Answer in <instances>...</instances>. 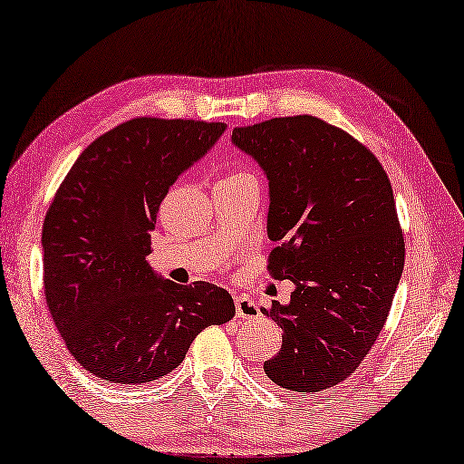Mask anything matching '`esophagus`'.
Instances as JSON below:
<instances>
[{
    "instance_id": "esophagus-1",
    "label": "esophagus",
    "mask_w": 464,
    "mask_h": 464,
    "mask_svg": "<svg viewBox=\"0 0 464 464\" xmlns=\"http://www.w3.org/2000/svg\"><path fill=\"white\" fill-rule=\"evenodd\" d=\"M234 306H237V316L240 318H259L261 310L256 300L248 298V295H237L234 298Z\"/></svg>"
}]
</instances>
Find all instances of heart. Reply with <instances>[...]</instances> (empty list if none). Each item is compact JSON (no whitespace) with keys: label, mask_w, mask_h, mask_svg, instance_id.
Wrapping results in <instances>:
<instances>
[{"label":"heart","mask_w":464,"mask_h":464,"mask_svg":"<svg viewBox=\"0 0 464 464\" xmlns=\"http://www.w3.org/2000/svg\"><path fill=\"white\" fill-rule=\"evenodd\" d=\"M240 179H253V177H250V174L245 172V170H238V172L230 174V177H226L224 180H240Z\"/></svg>","instance_id":"heart-1"}]
</instances>
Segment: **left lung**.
<instances>
[{"instance_id": "1", "label": "left lung", "mask_w": 464, "mask_h": 464, "mask_svg": "<svg viewBox=\"0 0 464 464\" xmlns=\"http://www.w3.org/2000/svg\"><path fill=\"white\" fill-rule=\"evenodd\" d=\"M232 143L269 180V271L295 285L287 304L261 308L284 331L265 376L287 391H324L366 358L403 273L391 180L366 146L310 115L237 127Z\"/></svg>"}]
</instances>
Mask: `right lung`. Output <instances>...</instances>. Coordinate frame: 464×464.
Segmentation results:
<instances>
[{"label": "right lung", "instance_id": "1", "mask_svg": "<svg viewBox=\"0 0 464 464\" xmlns=\"http://www.w3.org/2000/svg\"><path fill=\"white\" fill-rule=\"evenodd\" d=\"M224 131L205 121L131 119L90 143L61 182L43 224L44 298L90 374L158 381L205 326L237 314L224 287L172 284L148 263L166 193Z\"/></svg>", "mask_w": 464, "mask_h": 464}]
</instances>
